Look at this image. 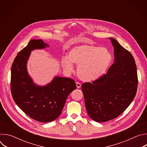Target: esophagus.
I'll list each match as a JSON object with an SVG mask.
<instances>
[{"label": "esophagus", "instance_id": "34e87169", "mask_svg": "<svg viewBox=\"0 0 147 147\" xmlns=\"http://www.w3.org/2000/svg\"><path fill=\"white\" fill-rule=\"evenodd\" d=\"M76 86H77V88H80L81 87V84L78 82H76Z\"/></svg>", "mask_w": 147, "mask_h": 147}]
</instances>
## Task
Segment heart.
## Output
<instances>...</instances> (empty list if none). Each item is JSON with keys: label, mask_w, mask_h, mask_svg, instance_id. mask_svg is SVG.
Instances as JSON below:
<instances>
[{"label": "heart", "mask_w": 147, "mask_h": 147, "mask_svg": "<svg viewBox=\"0 0 147 147\" xmlns=\"http://www.w3.org/2000/svg\"><path fill=\"white\" fill-rule=\"evenodd\" d=\"M112 56L105 48L84 44L72 48L68 56H63L61 66L68 71L74 70L73 64L78 65L79 78L86 82L96 81L107 72Z\"/></svg>", "instance_id": "b5f03b06"}]
</instances>
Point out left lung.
I'll list each match as a JSON object with an SVG mask.
<instances>
[{"instance_id": "1", "label": "left lung", "mask_w": 147, "mask_h": 147, "mask_svg": "<svg viewBox=\"0 0 147 147\" xmlns=\"http://www.w3.org/2000/svg\"><path fill=\"white\" fill-rule=\"evenodd\" d=\"M114 48L115 63L98 80L81 86L87 112L98 122L113 119L134 99L137 89V66L131 53L109 38Z\"/></svg>"}]
</instances>
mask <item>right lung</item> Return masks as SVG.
Wrapping results in <instances>:
<instances>
[{
	"label": "right lung",
	"mask_w": 147,
	"mask_h": 147,
	"mask_svg": "<svg viewBox=\"0 0 147 147\" xmlns=\"http://www.w3.org/2000/svg\"><path fill=\"white\" fill-rule=\"evenodd\" d=\"M42 39L31 40L14 59L11 70V92L17 106L31 118L42 123L55 120L61 113L75 81L55 77L45 86H39L29 76L27 63L31 52L48 47Z\"/></svg>",
	"instance_id": "obj_1"
}]
</instances>
